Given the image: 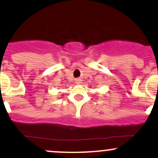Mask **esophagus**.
Instances as JSON below:
<instances>
[{"instance_id": "1", "label": "esophagus", "mask_w": 158, "mask_h": 158, "mask_svg": "<svg viewBox=\"0 0 158 158\" xmlns=\"http://www.w3.org/2000/svg\"><path fill=\"white\" fill-rule=\"evenodd\" d=\"M76 84H79V83L81 82V80H80V79H76Z\"/></svg>"}]
</instances>
